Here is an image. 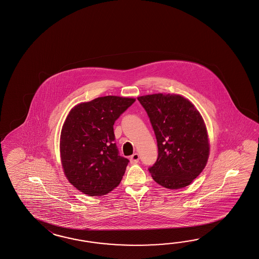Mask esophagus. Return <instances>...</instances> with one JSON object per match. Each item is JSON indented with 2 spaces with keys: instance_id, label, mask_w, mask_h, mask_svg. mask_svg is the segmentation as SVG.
I'll use <instances>...</instances> for the list:
<instances>
[{
  "instance_id": "esophagus-1",
  "label": "esophagus",
  "mask_w": 259,
  "mask_h": 259,
  "mask_svg": "<svg viewBox=\"0 0 259 259\" xmlns=\"http://www.w3.org/2000/svg\"><path fill=\"white\" fill-rule=\"evenodd\" d=\"M139 159H140V157H139V154H138V153H134V154L131 156V158H130L131 163H138V162H139Z\"/></svg>"
}]
</instances>
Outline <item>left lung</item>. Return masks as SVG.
<instances>
[{"mask_svg":"<svg viewBox=\"0 0 259 259\" xmlns=\"http://www.w3.org/2000/svg\"><path fill=\"white\" fill-rule=\"evenodd\" d=\"M155 133L158 158L148 171L169 189L190 185L204 169L209 156L206 126L199 111L179 95L140 96Z\"/></svg>","mask_w":259,"mask_h":259,"instance_id":"left-lung-1","label":"left lung"}]
</instances>
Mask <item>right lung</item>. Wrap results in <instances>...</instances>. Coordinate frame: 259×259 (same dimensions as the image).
Returning <instances> with one entry per match:
<instances>
[{
  "label": "right lung",
  "mask_w": 259,
  "mask_h": 259,
  "mask_svg": "<svg viewBox=\"0 0 259 259\" xmlns=\"http://www.w3.org/2000/svg\"><path fill=\"white\" fill-rule=\"evenodd\" d=\"M134 102L103 96L69 112L60 134L61 163L68 181L84 194L102 196L120 184L130 161L119 155L113 125Z\"/></svg>",
  "instance_id": "1"
}]
</instances>
